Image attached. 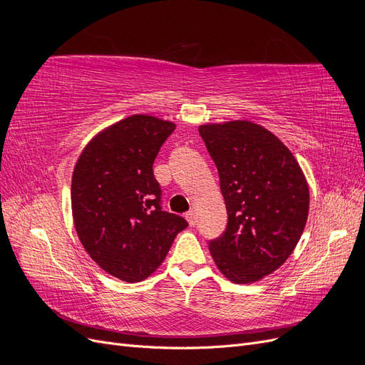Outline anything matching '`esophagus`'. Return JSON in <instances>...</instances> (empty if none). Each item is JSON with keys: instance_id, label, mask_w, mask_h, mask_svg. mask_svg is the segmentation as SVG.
<instances>
[{"instance_id": "esophagus-1", "label": "esophagus", "mask_w": 365, "mask_h": 365, "mask_svg": "<svg viewBox=\"0 0 365 365\" xmlns=\"http://www.w3.org/2000/svg\"><path fill=\"white\" fill-rule=\"evenodd\" d=\"M185 219H187V222H189V225H190V227H195V225H196V222H197V216H196V213H195V212L185 213Z\"/></svg>"}]
</instances>
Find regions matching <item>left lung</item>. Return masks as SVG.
<instances>
[{
  "label": "left lung",
  "mask_w": 365,
  "mask_h": 365,
  "mask_svg": "<svg viewBox=\"0 0 365 365\" xmlns=\"http://www.w3.org/2000/svg\"><path fill=\"white\" fill-rule=\"evenodd\" d=\"M228 224L208 242L219 271L237 284L262 280L288 260L309 215V185L292 152L250 120L205 123Z\"/></svg>",
  "instance_id": "obj_1"
}]
</instances>
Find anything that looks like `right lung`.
Returning a JSON list of instances; mask_svg holds the SVG:
<instances>
[{
    "mask_svg": "<svg viewBox=\"0 0 365 365\" xmlns=\"http://www.w3.org/2000/svg\"><path fill=\"white\" fill-rule=\"evenodd\" d=\"M176 125L148 114L126 117L96 134L71 180L76 233L90 257L128 283L148 279L187 220L160 207L153 161Z\"/></svg>",
    "mask_w": 365,
    "mask_h": 365,
    "instance_id": "right-lung-1",
    "label": "right lung"
}]
</instances>
